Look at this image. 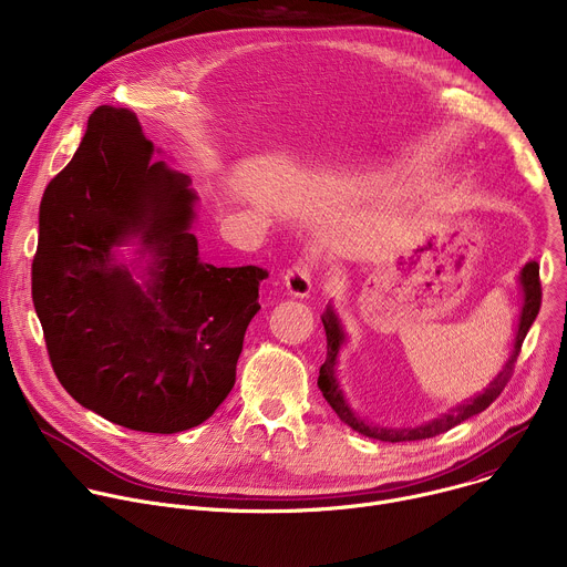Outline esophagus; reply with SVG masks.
I'll return each instance as SVG.
<instances>
[{
	"mask_svg": "<svg viewBox=\"0 0 567 567\" xmlns=\"http://www.w3.org/2000/svg\"><path fill=\"white\" fill-rule=\"evenodd\" d=\"M285 287L291 296L296 298H307L313 289L311 282V267L307 262H298L293 265L287 274H285Z\"/></svg>",
	"mask_w": 567,
	"mask_h": 567,
	"instance_id": "34e87169",
	"label": "esophagus"
}]
</instances>
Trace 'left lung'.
I'll use <instances>...</instances> for the list:
<instances>
[{"label": "left lung", "instance_id": "1", "mask_svg": "<svg viewBox=\"0 0 567 567\" xmlns=\"http://www.w3.org/2000/svg\"><path fill=\"white\" fill-rule=\"evenodd\" d=\"M518 285L523 289V307L518 313V322H516V334H514V348L512 354L507 359V363L503 365V370L498 372V377L484 388L482 392L473 394L471 399H464L457 406L449 409L446 413L433 417L431 422L417 424V426H377L368 420H363L352 406L350 401L341 388L339 381V354L343 350V346L348 343V332L341 322V316L337 313V309L332 305H328L326 313H322V326H326V334H328V359L326 363L320 365L318 372V388L322 392V396L328 399V403L332 406V411L341 417V422H346L352 431L372 437V440H381V442H415V440H429L435 437L440 433L451 431L453 426L466 422L468 417L482 413L484 409L492 406V401H496V396L505 390L507 381L512 379L514 372V363L518 359L520 346L532 328V322L538 316L540 309V280H538V262L529 260L518 276Z\"/></svg>", "mask_w": 567, "mask_h": 567}]
</instances>
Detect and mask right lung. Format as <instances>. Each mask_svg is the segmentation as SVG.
<instances>
[{
	"label": "right lung",
	"mask_w": 567,
	"mask_h": 567,
	"mask_svg": "<svg viewBox=\"0 0 567 567\" xmlns=\"http://www.w3.org/2000/svg\"><path fill=\"white\" fill-rule=\"evenodd\" d=\"M154 152L134 112L101 105L90 116L40 204L33 305L53 372L80 406L171 435L228 396L269 274L199 260L197 193Z\"/></svg>",
	"instance_id": "right-lung-1"
}]
</instances>
